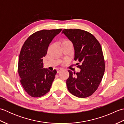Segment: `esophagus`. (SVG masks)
<instances>
[{
    "label": "esophagus",
    "instance_id": "esophagus-1",
    "mask_svg": "<svg viewBox=\"0 0 124 124\" xmlns=\"http://www.w3.org/2000/svg\"><path fill=\"white\" fill-rule=\"evenodd\" d=\"M62 70V69H57V73H59Z\"/></svg>",
    "mask_w": 124,
    "mask_h": 124
}]
</instances>
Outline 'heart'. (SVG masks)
<instances>
[{
	"label": "heart",
	"mask_w": 124,
	"mask_h": 124,
	"mask_svg": "<svg viewBox=\"0 0 124 124\" xmlns=\"http://www.w3.org/2000/svg\"><path fill=\"white\" fill-rule=\"evenodd\" d=\"M72 45V43L68 39H63L61 42V45Z\"/></svg>",
	"instance_id": "1"
}]
</instances>
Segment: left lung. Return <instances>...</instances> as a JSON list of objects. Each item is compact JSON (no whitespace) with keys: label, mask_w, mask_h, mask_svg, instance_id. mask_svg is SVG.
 Wrapping results in <instances>:
<instances>
[{"label":"left lung","mask_w":124,"mask_h":124,"mask_svg":"<svg viewBox=\"0 0 124 124\" xmlns=\"http://www.w3.org/2000/svg\"><path fill=\"white\" fill-rule=\"evenodd\" d=\"M63 33L74 46L75 61H79V72L68 70V89L73 95L84 98L92 95L99 87L105 70L101 45L96 38L81 29H63Z\"/></svg>","instance_id":"obj_1"}]
</instances>
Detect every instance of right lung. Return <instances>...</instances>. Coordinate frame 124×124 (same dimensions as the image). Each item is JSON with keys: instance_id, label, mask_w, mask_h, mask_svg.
<instances>
[{"instance_id": "add662e5", "label": "right lung", "mask_w": 124, "mask_h": 124, "mask_svg": "<svg viewBox=\"0 0 124 124\" xmlns=\"http://www.w3.org/2000/svg\"><path fill=\"white\" fill-rule=\"evenodd\" d=\"M62 29L42 30L33 33L25 41L18 59L20 82L29 95L44 96L50 91L57 71L43 69V58L47 54L49 44Z\"/></svg>"}]
</instances>
